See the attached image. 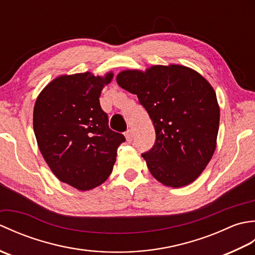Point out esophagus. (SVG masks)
I'll use <instances>...</instances> for the list:
<instances>
[{
	"instance_id": "obj_1",
	"label": "esophagus",
	"mask_w": 255,
	"mask_h": 255,
	"mask_svg": "<svg viewBox=\"0 0 255 255\" xmlns=\"http://www.w3.org/2000/svg\"><path fill=\"white\" fill-rule=\"evenodd\" d=\"M125 137H126V140L127 142H131L132 141V137H133V133H132V130H127L126 132H125Z\"/></svg>"
}]
</instances>
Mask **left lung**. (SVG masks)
Listing matches in <instances>:
<instances>
[{
	"label": "left lung",
	"mask_w": 255,
	"mask_h": 255,
	"mask_svg": "<svg viewBox=\"0 0 255 255\" xmlns=\"http://www.w3.org/2000/svg\"><path fill=\"white\" fill-rule=\"evenodd\" d=\"M117 83L136 94L154 126L155 142L141 155L165 186H185L200 175L213 156L220 111L214 89L202 75L178 64L145 72L126 70Z\"/></svg>",
	"instance_id": "1"
}]
</instances>
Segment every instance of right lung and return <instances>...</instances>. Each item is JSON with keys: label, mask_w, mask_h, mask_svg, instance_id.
Listing matches in <instances>:
<instances>
[{"label": "right lung", "mask_w": 255, "mask_h": 255, "mask_svg": "<svg viewBox=\"0 0 255 255\" xmlns=\"http://www.w3.org/2000/svg\"><path fill=\"white\" fill-rule=\"evenodd\" d=\"M113 79L90 72L62 75L48 84L34 107L38 147L59 180L90 191L111 175L125 136L113 131L102 110L103 86Z\"/></svg>", "instance_id": "right-lung-1"}]
</instances>
